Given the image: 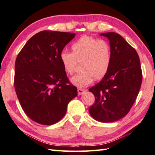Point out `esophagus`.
I'll return each mask as SVG.
<instances>
[{"mask_svg":"<svg viewBox=\"0 0 155 155\" xmlns=\"http://www.w3.org/2000/svg\"><path fill=\"white\" fill-rule=\"evenodd\" d=\"M77 91H78V95H82V94L85 91V90H83V89H81V88H78V90H77Z\"/></svg>","mask_w":155,"mask_h":155,"instance_id":"34e87169","label":"esophagus"}]
</instances>
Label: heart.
<instances>
[{
	"instance_id": "1",
	"label": "heart",
	"mask_w": 155,
	"mask_h": 155,
	"mask_svg": "<svg viewBox=\"0 0 155 155\" xmlns=\"http://www.w3.org/2000/svg\"><path fill=\"white\" fill-rule=\"evenodd\" d=\"M72 52L62 51L59 59L63 68L69 74L74 73L77 60H82L83 71L73 77L70 81L78 87H85L93 82L94 78L101 79L108 72L111 64V49L103 40L83 35L72 44Z\"/></svg>"
}]
</instances>
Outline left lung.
Here are the masks:
<instances>
[{
    "label": "left lung",
    "instance_id": "left-lung-1",
    "mask_svg": "<svg viewBox=\"0 0 155 155\" xmlns=\"http://www.w3.org/2000/svg\"><path fill=\"white\" fill-rule=\"evenodd\" d=\"M109 40L111 64L98 83L89 89L95 103L89 109L97 121L112 122L124 117L134 104L142 82L137 52L116 33H101Z\"/></svg>",
    "mask_w": 155,
    "mask_h": 155
}]
</instances>
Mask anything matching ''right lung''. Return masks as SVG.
<instances>
[{
    "instance_id": "1",
    "label": "right lung",
    "mask_w": 155,
    "mask_h": 155,
    "mask_svg": "<svg viewBox=\"0 0 155 155\" xmlns=\"http://www.w3.org/2000/svg\"><path fill=\"white\" fill-rule=\"evenodd\" d=\"M75 33L43 31L31 38L15 60L14 86L20 105L34 122L51 125L61 120L77 96L60 61Z\"/></svg>"
}]
</instances>
